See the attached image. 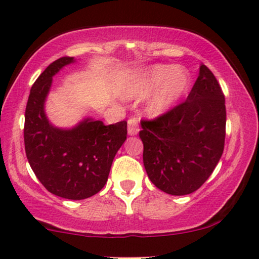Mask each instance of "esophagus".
I'll return each instance as SVG.
<instances>
[{
    "mask_svg": "<svg viewBox=\"0 0 259 259\" xmlns=\"http://www.w3.org/2000/svg\"><path fill=\"white\" fill-rule=\"evenodd\" d=\"M140 132V120L137 117H132L127 119V134L130 136L137 135Z\"/></svg>",
    "mask_w": 259,
    "mask_h": 259,
    "instance_id": "esophagus-1",
    "label": "esophagus"
}]
</instances>
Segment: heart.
<instances>
[{
    "label": "heart",
    "mask_w": 259,
    "mask_h": 259,
    "mask_svg": "<svg viewBox=\"0 0 259 259\" xmlns=\"http://www.w3.org/2000/svg\"><path fill=\"white\" fill-rule=\"evenodd\" d=\"M189 86L191 77L186 68L157 65L143 73L140 80L129 89L127 96L132 98L144 97L155 89L147 103V112L150 116L157 117L163 115L184 98Z\"/></svg>",
    "instance_id": "obj_1"
}]
</instances>
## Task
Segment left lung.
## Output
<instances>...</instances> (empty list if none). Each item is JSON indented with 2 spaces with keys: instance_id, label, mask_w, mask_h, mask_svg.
I'll list each match as a JSON object with an SVG mask.
<instances>
[{
  "instance_id": "obj_1",
  "label": "left lung",
  "mask_w": 259,
  "mask_h": 259,
  "mask_svg": "<svg viewBox=\"0 0 259 259\" xmlns=\"http://www.w3.org/2000/svg\"><path fill=\"white\" fill-rule=\"evenodd\" d=\"M141 125L150 181L170 195L195 192L213 173L225 143V97L214 74L200 65L187 99Z\"/></svg>"
}]
</instances>
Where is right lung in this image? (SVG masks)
Wrapping results in <instances>:
<instances>
[{
  "instance_id": "obj_1",
  "label": "right lung",
  "mask_w": 259,
  "mask_h": 259,
  "mask_svg": "<svg viewBox=\"0 0 259 259\" xmlns=\"http://www.w3.org/2000/svg\"><path fill=\"white\" fill-rule=\"evenodd\" d=\"M74 58L55 60L39 75L28 97L25 113V149L34 174L52 194L82 200L104 187L115 155L126 140V122L105 125L102 120L82 119L71 129L48 120L45 102L53 75Z\"/></svg>"
}]
</instances>
